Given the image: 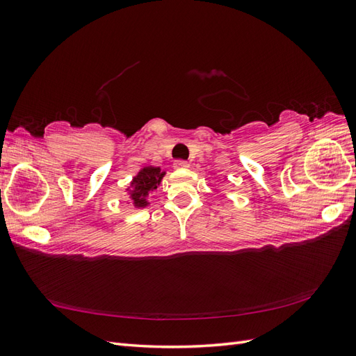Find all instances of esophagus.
<instances>
[{
    "label": "esophagus",
    "mask_w": 356,
    "mask_h": 356,
    "mask_svg": "<svg viewBox=\"0 0 356 356\" xmlns=\"http://www.w3.org/2000/svg\"><path fill=\"white\" fill-rule=\"evenodd\" d=\"M188 166H190L188 161H186V160H175V163H174L175 169H186Z\"/></svg>",
    "instance_id": "esophagus-1"
}]
</instances>
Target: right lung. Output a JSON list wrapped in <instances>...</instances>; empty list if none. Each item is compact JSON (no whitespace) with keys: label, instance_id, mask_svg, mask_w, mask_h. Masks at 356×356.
<instances>
[{"label":"right lung","instance_id":"right-lung-1","mask_svg":"<svg viewBox=\"0 0 356 356\" xmlns=\"http://www.w3.org/2000/svg\"><path fill=\"white\" fill-rule=\"evenodd\" d=\"M163 175H165V172H160L159 168L147 166L134 178V181H132L134 190L131 193V196H132V200H134L136 208L147 207L148 204L145 200L147 195L149 191H154L157 188Z\"/></svg>","mask_w":356,"mask_h":356}]
</instances>
